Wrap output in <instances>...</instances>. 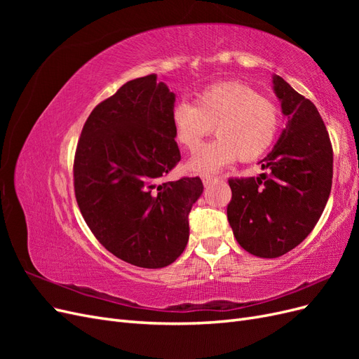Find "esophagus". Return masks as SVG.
I'll use <instances>...</instances> for the list:
<instances>
[{"label":"esophagus","instance_id":"34e87169","mask_svg":"<svg viewBox=\"0 0 359 359\" xmlns=\"http://www.w3.org/2000/svg\"><path fill=\"white\" fill-rule=\"evenodd\" d=\"M214 181H217V178H215V177H210V175H203V177H202L203 186H210V184H211V182H214Z\"/></svg>","mask_w":359,"mask_h":359}]
</instances>
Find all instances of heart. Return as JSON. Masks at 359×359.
I'll list each match as a JSON object with an SVG mask.
<instances>
[{
  "label": "heart",
  "mask_w": 359,
  "mask_h": 359,
  "mask_svg": "<svg viewBox=\"0 0 359 359\" xmlns=\"http://www.w3.org/2000/svg\"><path fill=\"white\" fill-rule=\"evenodd\" d=\"M170 124L177 144L187 151H196L214 127L219 137L189 161L191 170L208 173L238 157L253 161L264 156L277 137L280 111L250 86L223 82L198 93L193 104H177Z\"/></svg>",
  "instance_id": "obj_1"
}]
</instances>
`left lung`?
<instances>
[{
    "label": "left lung",
    "mask_w": 359,
    "mask_h": 359,
    "mask_svg": "<svg viewBox=\"0 0 359 359\" xmlns=\"http://www.w3.org/2000/svg\"><path fill=\"white\" fill-rule=\"evenodd\" d=\"M273 90L286 127L260 160L256 178L229 180L227 220L238 244L259 257H278L301 244L319 222L332 184V147L322 118L309 99L280 76Z\"/></svg>",
    "instance_id": "left-lung-1"
}]
</instances>
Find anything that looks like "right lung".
Returning <instances> with one entry per match:
<instances>
[{
	"instance_id": "1",
	"label": "right lung",
	"mask_w": 359,
	"mask_h": 359,
	"mask_svg": "<svg viewBox=\"0 0 359 359\" xmlns=\"http://www.w3.org/2000/svg\"><path fill=\"white\" fill-rule=\"evenodd\" d=\"M175 94L157 74L128 81L97 104L74 156V194L100 244L140 268L170 265L189 243L201 178L165 182L181 158L170 114Z\"/></svg>"
}]
</instances>
